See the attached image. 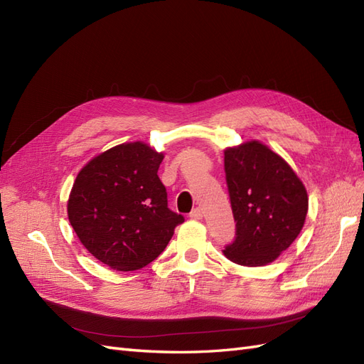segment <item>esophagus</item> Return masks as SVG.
<instances>
[{"label":"esophagus","mask_w":364,"mask_h":364,"mask_svg":"<svg viewBox=\"0 0 364 364\" xmlns=\"http://www.w3.org/2000/svg\"><path fill=\"white\" fill-rule=\"evenodd\" d=\"M190 217H191V218H194V220H200V218L203 217L202 208H194L193 211H191V214H190Z\"/></svg>","instance_id":"1"}]
</instances>
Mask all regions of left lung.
<instances>
[{
  "mask_svg": "<svg viewBox=\"0 0 364 364\" xmlns=\"http://www.w3.org/2000/svg\"><path fill=\"white\" fill-rule=\"evenodd\" d=\"M225 173L237 223L225 257L240 266H266L302 230L305 186L287 162L258 141L226 149Z\"/></svg>",
  "mask_w": 364,
  "mask_h": 364,
  "instance_id": "obj_1",
  "label": "left lung"
}]
</instances>
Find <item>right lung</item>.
<instances>
[{
  "instance_id": "1",
  "label": "right lung",
  "mask_w": 364,
  "mask_h": 364,
  "mask_svg": "<svg viewBox=\"0 0 364 364\" xmlns=\"http://www.w3.org/2000/svg\"><path fill=\"white\" fill-rule=\"evenodd\" d=\"M164 159L144 142L109 149L77 174L68 218L82 245L111 269L136 270L167 247L183 215L168 208Z\"/></svg>"
}]
</instances>
